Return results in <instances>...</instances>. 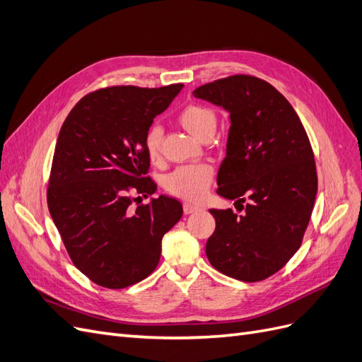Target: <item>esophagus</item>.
I'll list each match as a JSON object with an SVG mask.
<instances>
[{"label": "esophagus", "mask_w": 362, "mask_h": 362, "mask_svg": "<svg viewBox=\"0 0 362 362\" xmlns=\"http://www.w3.org/2000/svg\"><path fill=\"white\" fill-rule=\"evenodd\" d=\"M182 210H184V214H192L194 211L199 210L198 205H193V204H189V202H184L182 204Z\"/></svg>", "instance_id": "34e87169"}]
</instances>
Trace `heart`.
Here are the masks:
<instances>
[{"label":"heart","instance_id":"obj_1","mask_svg":"<svg viewBox=\"0 0 362 362\" xmlns=\"http://www.w3.org/2000/svg\"><path fill=\"white\" fill-rule=\"evenodd\" d=\"M178 120L182 128L201 140L208 136H213L217 125V117L214 112L211 108L201 104L185 105L178 115ZM161 137L163 131L160 127H152L146 134L145 148L152 161L160 158ZM213 175V168L206 163L181 166L168 175L166 180H164V189L170 194L177 196V198L185 201H199L205 196L206 189L210 187Z\"/></svg>","mask_w":362,"mask_h":362}]
</instances>
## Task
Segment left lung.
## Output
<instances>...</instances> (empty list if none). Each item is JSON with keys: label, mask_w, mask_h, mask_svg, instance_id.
<instances>
[{"label": "left lung", "mask_w": 362, "mask_h": 362, "mask_svg": "<svg viewBox=\"0 0 362 362\" xmlns=\"http://www.w3.org/2000/svg\"><path fill=\"white\" fill-rule=\"evenodd\" d=\"M193 95L229 113L217 194L237 199L242 211L210 210L216 229L205 247L208 261L226 276L262 281L298 252L310 223L317 194L310 139L284 95L257 76L231 75Z\"/></svg>", "instance_id": "obj_1"}]
</instances>
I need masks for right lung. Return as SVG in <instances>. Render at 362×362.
<instances>
[{
	"mask_svg": "<svg viewBox=\"0 0 362 362\" xmlns=\"http://www.w3.org/2000/svg\"><path fill=\"white\" fill-rule=\"evenodd\" d=\"M182 84L148 89L113 86L75 104L54 151L48 208L68 254L81 273L105 288H125L156 270L161 238L182 216L180 201L148 198L146 134ZM141 201V199H140Z\"/></svg>",
	"mask_w": 362,
	"mask_h": 362,
	"instance_id": "right-lung-1",
	"label": "right lung"
}]
</instances>
